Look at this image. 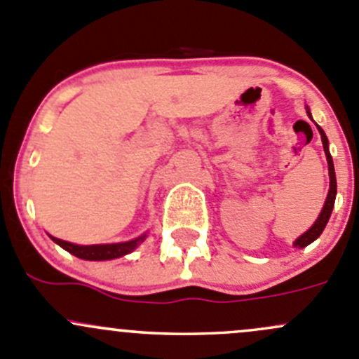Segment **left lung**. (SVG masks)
<instances>
[{"instance_id":"1","label":"left lung","mask_w":359,"mask_h":359,"mask_svg":"<svg viewBox=\"0 0 359 359\" xmlns=\"http://www.w3.org/2000/svg\"><path fill=\"white\" fill-rule=\"evenodd\" d=\"M306 112H307V116H309V118L313 119V116H311L309 107H307V106H306ZM316 128H318V132H320V135H321V142H323L325 156H327V161H328V175H330V189H328L327 200H325L323 208H321L320 215H318V219L314 220L313 226H311L309 229L306 231V233L300 234V236L297 238L295 241H293V247H295V248H304V247H307V245H311L314 240H318V238H320V234L323 233V229H325V227H327L328 219H330L332 210H334V205H335L337 179H335L334 159H332L330 149H328V139H327V135H325L323 128H321V126H318V125H316Z\"/></svg>"}]
</instances>
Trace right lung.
Segmentation results:
<instances>
[{
    "label": "right lung",
    "instance_id": "add662e5",
    "mask_svg": "<svg viewBox=\"0 0 359 359\" xmlns=\"http://www.w3.org/2000/svg\"><path fill=\"white\" fill-rule=\"evenodd\" d=\"M52 238L59 247H62L71 255L78 257L83 260H112L119 259L123 255H128L133 250L139 247L144 240L147 238V233L140 234L139 238H133L130 241H123V243H106V245H76L69 243V241L59 240V238Z\"/></svg>",
    "mask_w": 359,
    "mask_h": 359
}]
</instances>
